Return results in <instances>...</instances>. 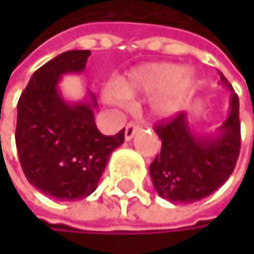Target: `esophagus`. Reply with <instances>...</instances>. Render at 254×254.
<instances>
[{"mask_svg": "<svg viewBox=\"0 0 254 254\" xmlns=\"http://www.w3.org/2000/svg\"><path fill=\"white\" fill-rule=\"evenodd\" d=\"M138 130H139V127L136 124H127V127H125V139L130 141Z\"/></svg>", "mask_w": 254, "mask_h": 254, "instance_id": "1", "label": "esophagus"}]
</instances>
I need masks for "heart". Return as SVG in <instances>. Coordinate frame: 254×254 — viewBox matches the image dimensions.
<instances>
[{"label": "heart", "instance_id": "b5f03b06", "mask_svg": "<svg viewBox=\"0 0 254 254\" xmlns=\"http://www.w3.org/2000/svg\"><path fill=\"white\" fill-rule=\"evenodd\" d=\"M197 86V75L175 63H153L132 69L116 88L104 92L110 103L132 98L138 94H156L150 110L157 119H171L191 100Z\"/></svg>", "mask_w": 254, "mask_h": 254}]
</instances>
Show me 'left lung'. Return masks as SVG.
Listing matches in <instances>:
<instances>
[{"mask_svg": "<svg viewBox=\"0 0 254 254\" xmlns=\"http://www.w3.org/2000/svg\"><path fill=\"white\" fill-rule=\"evenodd\" d=\"M221 83L229 89L231 103L228 118L215 135L194 133L185 112L154 127L162 150L150 165V177L162 198L194 203L210 195L231 177L241 144L240 101L222 73Z\"/></svg>", "mask_w": 254, "mask_h": 254, "instance_id": "8db88e82", "label": "left lung"}]
</instances>
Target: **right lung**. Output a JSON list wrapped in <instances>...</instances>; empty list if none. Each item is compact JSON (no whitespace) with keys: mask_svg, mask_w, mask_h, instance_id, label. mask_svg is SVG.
Segmentation results:
<instances>
[{"mask_svg":"<svg viewBox=\"0 0 254 254\" xmlns=\"http://www.w3.org/2000/svg\"><path fill=\"white\" fill-rule=\"evenodd\" d=\"M89 50L59 54L39 67L17 103L16 147L27 181L57 200H80L98 187L110 154L124 144L125 129L106 136L95 125L97 100L67 103L59 82L80 73Z\"/></svg>","mask_w":254,"mask_h":254,"instance_id":"add662e5","label":"right lung"}]
</instances>
